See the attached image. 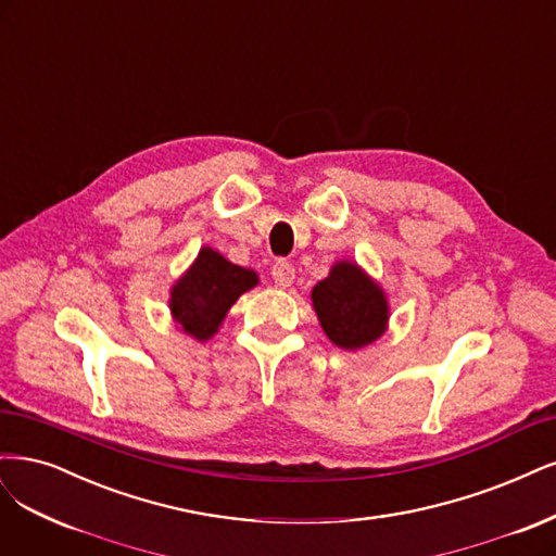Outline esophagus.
I'll return each instance as SVG.
<instances>
[{"label": "esophagus", "instance_id": "esophagus-1", "mask_svg": "<svg viewBox=\"0 0 556 556\" xmlns=\"http://www.w3.org/2000/svg\"><path fill=\"white\" fill-rule=\"evenodd\" d=\"M294 266L290 262H276L271 269V278L278 287H290L294 282Z\"/></svg>", "mask_w": 556, "mask_h": 556}]
</instances>
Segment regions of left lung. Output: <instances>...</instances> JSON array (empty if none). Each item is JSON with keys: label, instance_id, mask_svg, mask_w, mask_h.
<instances>
[{"label": "left lung", "instance_id": "1", "mask_svg": "<svg viewBox=\"0 0 556 556\" xmlns=\"http://www.w3.org/2000/svg\"><path fill=\"white\" fill-rule=\"evenodd\" d=\"M311 301L321 331L340 350L356 352L377 342L389 329V296L370 274L352 260L333 262Z\"/></svg>", "mask_w": 556, "mask_h": 556}]
</instances>
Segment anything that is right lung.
I'll list each match as a JSON object with an SVG mask.
<instances>
[{"mask_svg":"<svg viewBox=\"0 0 556 556\" xmlns=\"http://www.w3.org/2000/svg\"><path fill=\"white\" fill-rule=\"evenodd\" d=\"M260 285V276L202 245L193 264L169 287V315L177 329L198 342L214 338L241 294Z\"/></svg>","mask_w":556,"mask_h":556,"instance_id":"right-lung-1","label":"right lung"}]
</instances>
